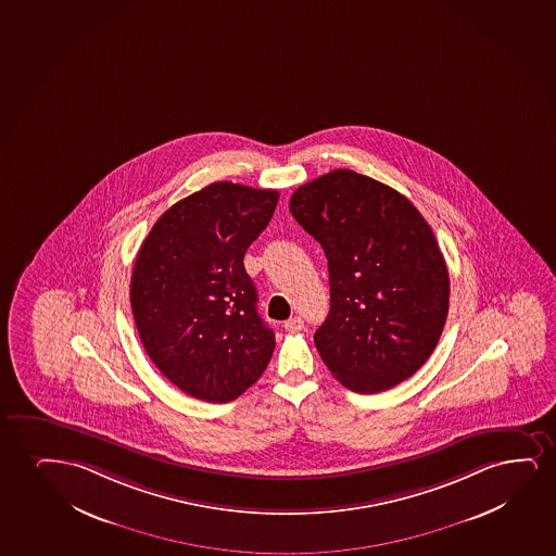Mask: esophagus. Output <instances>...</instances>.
<instances>
[{
	"mask_svg": "<svg viewBox=\"0 0 556 556\" xmlns=\"http://www.w3.org/2000/svg\"><path fill=\"white\" fill-rule=\"evenodd\" d=\"M282 326H285V330H287V332H300L303 328L302 317L289 318V320H287Z\"/></svg>",
	"mask_w": 556,
	"mask_h": 556,
	"instance_id": "obj_1",
	"label": "esophagus"
}]
</instances>
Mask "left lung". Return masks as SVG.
<instances>
[{
	"label": "left lung",
	"instance_id": "1",
	"mask_svg": "<svg viewBox=\"0 0 556 556\" xmlns=\"http://www.w3.org/2000/svg\"><path fill=\"white\" fill-rule=\"evenodd\" d=\"M290 213L328 258L330 313L315 346L333 377L358 394L412 377L448 313L447 264L425 217L394 188L353 169L302 185Z\"/></svg>",
	"mask_w": 556,
	"mask_h": 556
}]
</instances>
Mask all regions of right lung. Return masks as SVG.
Wrapping results in <instances>:
<instances>
[{
	"mask_svg": "<svg viewBox=\"0 0 556 556\" xmlns=\"http://www.w3.org/2000/svg\"><path fill=\"white\" fill-rule=\"evenodd\" d=\"M277 190L213 182L172 205L139 249L130 302L154 366L188 396L224 404L258 381L275 333L243 266Z\"/></svg>",
	"mask_w": 556,
	"mask_h": 556,
	"instance_id": "right-lung-1",
	"label": "right lung"
}]
</instances>
